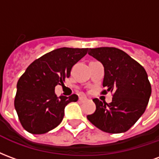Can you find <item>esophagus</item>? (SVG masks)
Masks as SVG:
<instances>
[{
	"label": "esophagus",
	"instance_id": "obj_1",
	"mask_svg": "<svg viewBox=\"0 0 159 159\" xmlns=\"http://www.w3.org/2000/svg\"><path fill=\"white\" fill-rule=\"evenodd\" d=\"M88 100L86 97H79V102H81V103H83V102H84V101H86V100Z\"/></svg>",
	"mask_w": 159,
	"mask_h": 159
}]
</instances>
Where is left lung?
<instances>
[{"label": "left lung", "instance_id": "1", "mask_svg": "<svg viewBox=\"0 0 159 159\" xmlns=\"http://www.w3.org/2000/svg\"><path fill=\"white\" fill-rule=\"evenodd\" d=\"M89 54L102 63L105 70L103 87L113 92L107 104L93 99L96 110L87 118L104 132H126L145 112L152 87L147 71L129 54L116 48H89Z\"/></svg>", "mask_w": 159, "mask_h": 159}]
</instances>
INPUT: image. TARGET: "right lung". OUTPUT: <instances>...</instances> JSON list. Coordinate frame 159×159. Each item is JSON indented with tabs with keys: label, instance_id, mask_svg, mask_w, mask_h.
<instances>
[{
	"label": "right lung",
	"instance_id": "obj_1",
	"mask_svg": "<svg viewBox=\"0 0 159 159\" xmlns=\"http://www.w3.org/2000/svg\"><path fill=\"white\" fill-rule=\"evenodd\" d=\"M89 48H61L33 61L17 83L14 107L23 128L34 134H45L62 122L67 104L78 100L54 93L70 75L72 66L86 55Z\"/></svg>",
	"mask_w": 159,
	"mask_h": 159
}]
</instances>
